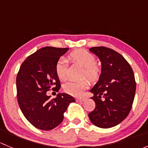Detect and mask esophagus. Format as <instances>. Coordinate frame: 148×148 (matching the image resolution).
Listing matches in <instances>:
<instances>
[{"mask_svg":"<svg viewBox=\"0 0 148 148\" xmlns=\"http://www.w3.org/2000/svg\"><path fill=\"white\" fill-rule=\"evenodd\" d=\"M85 98H83V97H80V98H77L76 99V100L77 101V102H84L85 101Z\"/></svg>","mask_w":148,"mask_h":148,"instance_id":"esophagus-1","label":"esophagus"}]
</instances>
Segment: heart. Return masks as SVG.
Wrapping results in <instances>:
<instances>
[{"instance_id":"heart-1","label":"heart","mask_w":148,"mask_h":148,"mask_svg":"<svg viewBox=\"0 0 148 148\" xmlns=\"http://www.w3.org/2000/svg\"><path fill=\"white\" fill-rule=\"evenodd\" d=\"M69 59L83 66V76H86L91 80H95L98 78L100 74V69L95 64L96 57L93 53L84 49H78L71 52L69 55ZM55 70L59 79H66L67 78L66 60L64 58L59 59L55 66ZM88 86L89 82L84 79L80 81L68 82L64 84L63 88L64 90L69 95L80 96Z\"/></svg>"}]
</instances>
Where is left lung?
Returning a JSON list of instances; mask_svg holds the SVG:
<instances>
[{"mask_svg": "<svg viewBox=\"0 0 148 148\" xmlns=\"http://www.w3.org/2000/svg\"><path fill=\"white\" fill-rule=\"evenodd\" d=\"M89 51L99 59L102 70L90 90L96 107L89 118L98 127H112L125 120L132 108L136 90L134 72L126 59L112 49L97 46Z\"/></svg>", "mask_w": 148, "mask_h": 148, "instance_id": "8db88e82", "label": "left lung"}]
</instances>
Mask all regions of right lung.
Wrapping results in <instances>:
<instances>
[{"instance_id": "add662e5", "label": "right lung", "mask_w": 148, "mask_h": 148, "mask_svg": "<svg viewBox=\"0 0 148 148\" xmlns=\"http://www.w3.org/2000/svg\"><path fill=\"white\" fill-rule=\"evenodd\" d=\"M68 48L46 46L30 55L22 63L16 77L17 99L21 110L30 123L42 130L60 125L69 104L75 99L65 93L50 99L46 92L58 91L60 81L55 66Z\"/></svg>"}]
</instances>
